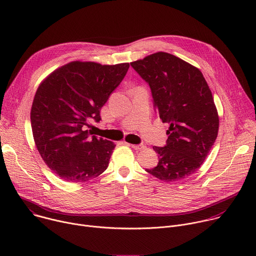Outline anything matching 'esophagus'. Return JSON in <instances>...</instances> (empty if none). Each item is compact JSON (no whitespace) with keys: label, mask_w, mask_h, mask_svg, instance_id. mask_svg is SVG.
Returning a JSON list of instances; mask_svg holds the SVG:
<instances>
[{"label":"esophagus","mask_w":256,"mask_h":256,"mask_svg":"<svg viewBox=\"0 0 256 256\" xmlns=\"http://www.w3.org/2000/svg\"><path fill=\"white\" fill-rule=\"evenodd\" d=\"M130 144L132 149L138 150V151H142V150H144V149L146 148L142 144Z\"/></svg>","instance_id":"esophagus-1"}]
</instances>
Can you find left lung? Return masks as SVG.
<instances>
[{
    "mask_svg": "<svg viewBox=\"0 0 256 256\" xmlns=\"http://www.w3.org/2000/svg\"><path fill=\"white\" fill-rule=\"evenodd\" d=\"M130 66L149 84L162 122L170 124L165 147H153L158 165L146 171L165 182L184 179L198 170L218 136L212 91L198 68L168 52H158Z\"/></svg>",
    "mask_w": 256,
    "mask_h": 256,
    "instance_id": "left-lung-1",
    "label": "left lung"
}]
</instances>
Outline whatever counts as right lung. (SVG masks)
<instances>
[{"label": "right lung", "instance_id": "obj_1", "mask_svg": "<svg viewBox=\"0 0 256 256\" xmlns=\"http://www.w3.org/2000/svg\"><path fill=\"white\" fill-rule=\"evenodd\" d=\"M128 68V62H70L50 72L36 90L30 112L34 142L60 178L85 182L108 167L116 144L91 136L85 128L101 120L102 106Z\"/></svg>", "mask_w": 256, "mask_h": 256}]
</instances>
